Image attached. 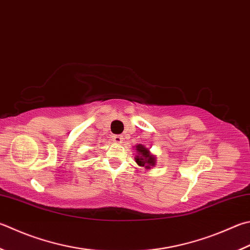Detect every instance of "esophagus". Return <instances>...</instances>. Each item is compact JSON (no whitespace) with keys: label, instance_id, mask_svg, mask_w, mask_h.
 <instances>
[{"label":"esophagus","instance_id":"1","mask_svg":"<svg viewBox=\"0 0 250 250\" xmlns=\"http://www.w3.org/2000/svg\"><path fill=\"white\" fill-rule=\"evenodd\" d=\"M112 141L115 143L120 144V143L124 142V137H122V135H120V134H116V135H113V137H112Z\"/></svg>","mask_w":250,"mask_h":250}]
</instances>
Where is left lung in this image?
Masks as SVG:
<instances>
[{
    "instance_id": "left-lung-1",
    "label": "left lung",
    "mask_w": 250,
    "mask_h": 250,
    "mask_svg": "<svg viewBox=\"0 0 250 250\" xmlns=\"http://www.w3.org/2000/svg\"><path fill=\"white\" fill-rule=\"evenodd\" d=\"M135 149H137V156L134 157V160L139 166L144 167L145 169H149L151 167L155 166L156 158L148 151V148L142 144H137Z\"/></svg>"
}]
</instances>
